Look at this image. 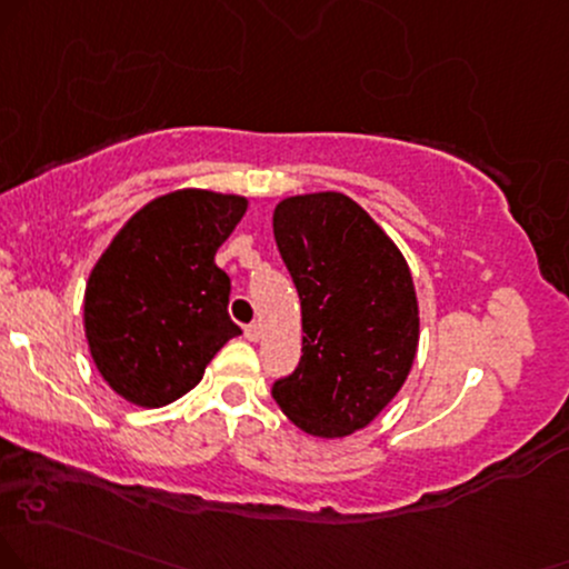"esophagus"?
<instances>
[{"label":"esophagus","mask_w":569,"mask_h":569,"mask_svg":"<svg viewBox=\"0 0 569 569\" xmlns=\"http://www.w3.org/2000/svg\"><path fill=\"white\" fill-rule=\"evenodd\" d=\"M244 338H248L250 342L261 340V325H248V327H244Z\"/></svg>","instance_id":"esophagus-1"}]
</instances>
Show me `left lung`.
Segmentation results:
<instances>
[{"label":"left lung","instance_id":"obj_1","mask_svg":"<svg viewBox=\"0 0 569 569\" xmlns=\"http://www.w3.org/2000/svg\"><path fill=\"white\" fill-rule=\"evenodd\" d=\"M273 240L296 282L303 356L271 396L290 422L342 438L388 406L409 377L419 306L401 250L340 192L287 198Z\"/></svg>","mask_w":569,"mask_h":569}]
</instances>
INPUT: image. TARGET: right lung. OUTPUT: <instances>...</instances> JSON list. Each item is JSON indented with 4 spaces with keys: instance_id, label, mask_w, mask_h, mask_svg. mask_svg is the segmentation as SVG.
<instances>
[{
    "instance_id": "add662e5",
    "label": "right lung",
    "mask_w": 569,
    "mask_h": 569,
    "mask_svg": "<svg viewBox=\"0 0 569 569\" xmlns=\"http://www.w3.org/2000/svg\"><path fill=\"white\" fill-rule=\"evenodd\" d=\"M248 200L179 189L147 202L89 273L83 327L91 359L126 401L158 409L184 396L242 329L229 319L216 250Z\"/></svg>"
}]
</instances>
